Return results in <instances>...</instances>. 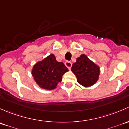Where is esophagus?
<instances>
[{
	"mask_svg": "<svg viewBox=\"0 0 129 129\" xmlns=\"http://www.w3.org/2000/svg\"><path fill=\"white\" fill-rule=\"evenodd\" d=\"M65 65H66V66L69 69V70H70L71 66H72V63H71V62L70 61H66V63H65Z\"/></svg>",
	"mask_w": 129,
	"mask_h": 129,
	"instance_id": "34e87169",
	"label": "esophagus"
}]
</instances>
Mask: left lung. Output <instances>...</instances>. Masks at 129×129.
<instances>
[{
    "label": "left lung",
    "instance_id": "left-lung-1",
    "mask_svg": "<svg viewBox=\"0 0 129 129\" xmlns=\"http://www.w3.org/2000/svg\"><path fill=\"white\" fill-rule=\"evenodd\" d=\"M71 71L79 84L84 87H89L99 79L100 68L83 54L77 58L76 62L73 64Z\"/></svg>",
    "mask_w": 129,
    "mask_h": 129
}]
</instances>
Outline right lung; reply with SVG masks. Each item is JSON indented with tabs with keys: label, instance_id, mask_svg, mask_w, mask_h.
<instances>
[{
	"label": "right lung",
	"instance_id": "right-lung-1",
	"mask_svg": "<svg viewBox=\"0 0 129 129\" xmlns=\"http://www.w3.org/2000/svg\"><path fill=\"white\" fill-rule=\"evenodd\" d=\"M68 69L62 62L57 61L55 56L51 54L33 67L31 74L37 84L47 90L55 89L62 80V76Z\"/></svg>",
	"mask_w": 129,
	"mask_h": 129
}]
</instances>
